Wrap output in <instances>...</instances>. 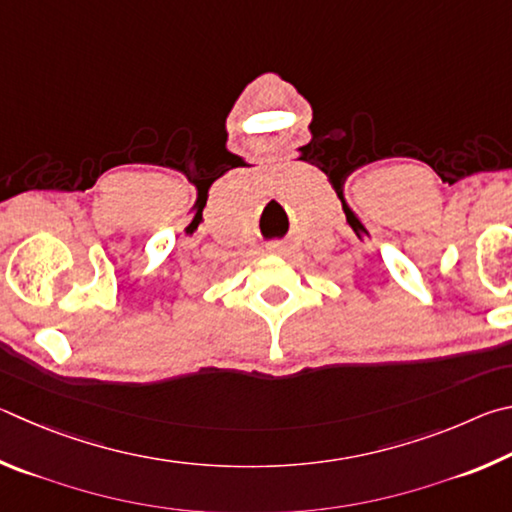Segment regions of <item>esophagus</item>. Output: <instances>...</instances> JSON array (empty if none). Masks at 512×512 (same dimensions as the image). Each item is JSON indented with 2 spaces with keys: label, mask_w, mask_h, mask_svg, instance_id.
<instances>
[{
  "label": "esophagus",
  "mask_w": 512,
  "mask_h": 512,
  "mask_svg": "<svg viewBox=\"0 0 512 512\" xmlns=\"http://www.w3.org/2000/svg\"><path fill=\"white\" fill-rule=\"evenodd\" d=\"M270 249H272V251H279V249H281V245H272Z\"/></svg>",
  "instance_id": "obj_1"
}]
</instances>
